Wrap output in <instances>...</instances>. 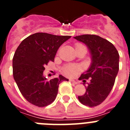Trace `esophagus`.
<instances>
[{
  "label": "esophagus",
  "mask_w": 130,
  "mask_h": 130,
  "mask_svg": "<svg viewBox=\"0 0 130 130\" xmlns=\"http://www.w3.org/2000/svg\"><path fill=\"white\" fill-rule=\"evenodd\" d=\"M70 81L71 83H72L77 84V81H75V80H73V79H70Z\"/></svg>",
  "instance_id": "obj_1"
}]
</instances>
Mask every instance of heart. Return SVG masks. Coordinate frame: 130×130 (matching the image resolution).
Segmentation results:
<instances>
[{"mask_svg": "<svg viewBox=\"0 0 130 130\" xmlns=\"http://www.w3.org/2000/svg\"><path fill=\"white\" fill-rule=\"evenodd\" d=\"M81 45V44H77V46ZM81 70V68L75 65H68L63 69V73L64 75L68 77H73L76 75L77 72Z\"/></svg>", "mask_w": 130, "mask_h": 130, "instance_id": "heart-1", "label": "heart"}]
</instances>
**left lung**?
I'll list each match as a JSON object with an SVG mask.
<instances>
[{"label":"left lung","mask_w":130,"mask_h":130,"mask_svg":"<svg viewBox=\"0 0 130 130\" xmlns=\"http://www.w3.org/2000/svg\"><path fill=\"white\" fill-rule=\"evenodd\" d=\"M73 38L85 43L88 47L91 64L79 78L84 85L86 79L90 82L86 87V92L78 96L81 104L95 107L104 102L114 85L119 70V54L113 44L108 40L93 34L77 36Z\"/></svg>","instance_id":"1"}]
</instances>
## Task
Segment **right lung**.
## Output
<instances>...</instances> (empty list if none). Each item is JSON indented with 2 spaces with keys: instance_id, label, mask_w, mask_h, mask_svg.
I'll list each match as a JSON object with an SVG mask.
<instances>
[{
  "instance_id": "1",
  "label": "right lung",
  "mask_w": 130,
  "mask_h": 130,
  "mask_svg": "<svg viewBox=\"0 0 130 130\" xmlns=\"http://www.w3.org/2000/svg\"><path fill=\"white\" fill-rule=\"evenodd\" d=\"M71 38L38 32L23 40L13 58V75L21 94L38 107L51 104L57 97L58 85L68 79L62 75L47 81L43 76L45 66L54 61L58 48Z\"/></svg>"
}]
</instances>
